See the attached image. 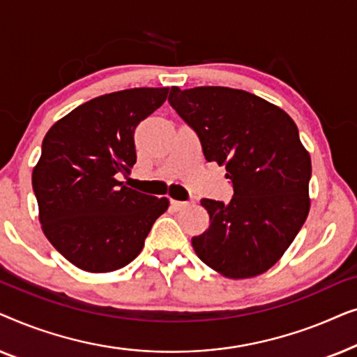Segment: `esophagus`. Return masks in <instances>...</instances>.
Here are the masks:
<instances>
[{
	"mask_svg": "<svg viewBox=\"0 0 357 357\" xmlns=\"http://www.w3.org/2000/svg\"><path fill=\"white\" fill-rule=\"evenodd\" d=\"M170 204H172V208L174 209H177V211H178V209H183L185 206H187V202H178V199H170Z\"/></svg>",
	"mask_w": 357,
	"mask_h": 357,
	"instance_id": "obj_1",
	"label": "esophagus"
}]
</instances>
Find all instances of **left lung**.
I'll return each mask as SVG.
<instances>
[{"instance_id":"obj_1","label":"left lung","mask_w":357,"mask_h":357,"mask_svg":"<svg viewBox=\"0 0 357 357\" xmlns=\"http://www.w3.org/2000/svg\"><path fill=\"white\" fill-rule=\"evenodd\" d=\"M169 104L226 167L234 197L202 199L209 227L192 238L203 263L232 280L261 275L294 241L310 209V155L294 120L255 94L221 86L180 91Z\"/></svg>"}]
</instances>
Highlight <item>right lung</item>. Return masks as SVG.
<instances>
[{
    "label": "right lung",
    "mask_w": 357,
    "mask_h": 357,
    "mask_svg": "<svg viewBox=\"0 0 357 357\" xmlns=\"http://www.w3.org/2000/svg\"><path fill=\"white\" fill-rule=\"evenodd\" d=\"M169 87H135L96 97L48 130L32 172L43 234L89 273L133 261L169 199L128 188L135 130L167 99Z\"/></svg>",
    "instance_id": "add662e5"
}]
</instances>
